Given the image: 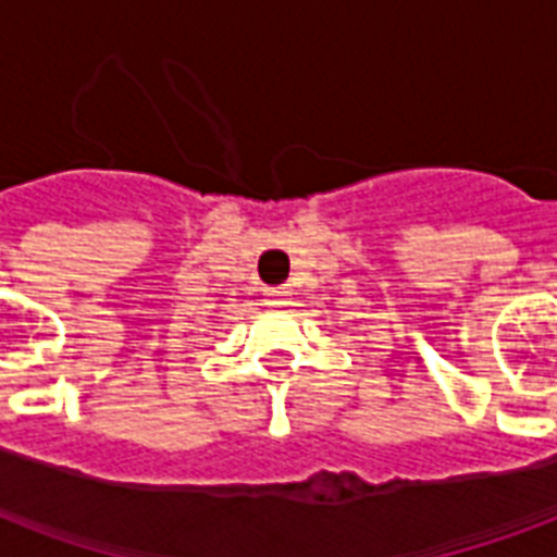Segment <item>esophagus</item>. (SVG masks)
<instances>
[{"label": "esophagus", "mask_w": 557, "mask_h": 557, "mask_svg": "<svg viewBox=\"0 0 557 557\" xmlns=\"http://www.w3.org/2000/svg\"><path fill=\"white\" fill-rule=\"evenodd\" d=\"M288 292L286 288H265V304L269 306H283L286 304Z\"/></svg>", "instance_id": "esophagus-1"}]
</instances>
